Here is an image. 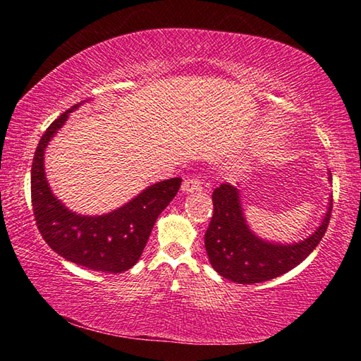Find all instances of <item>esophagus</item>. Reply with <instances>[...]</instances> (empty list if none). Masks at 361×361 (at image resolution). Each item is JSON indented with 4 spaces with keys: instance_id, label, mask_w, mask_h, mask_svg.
Listing matches in <instances>:
<instances>
[{
    "instance_id": "1",
    "label": "esophagus",
    "mask_w": 361,
    "mask_h": 361,
    "mask_svg": "<svg viewBox=\"0 0 361 361\" xmlns=\"http://www.w3.org/2000/svg\"><path fill=\"white\" fill-rule=\"evenodd\" d=\"M181 189L185 192H197L202 189V180L200 178H188L183 181V186Z\"/></svg>"
}]
</instances>
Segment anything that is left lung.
I'll return each instance as SVG.
<instances>
[{"label":"left lung","instance_id":"8db88e82","mask_svg":"<svg viewBox=\"0 0 361 361\" xmlns=\"http://www.w3.org/2000/svg\"><path fill=\"white\" fill-rule=\"evenodd\" d=\"M328 180L331 181V173ZM212 199L215 212L205 232L210 264L221 277L243 285L267 282L301 264L325 235L333 209L329 199L320 226L304 240L280 243L261 239L250 229L237 188L223 183Z\"/></svg>","mask_w":361,"mask_h":361}]
</instances>
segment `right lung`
I'll return each instance as SVG.
<instances>
[{
	"label": "right lung",
	"mask_w": 361,
	"mask_h": 361,
	"mask_svg": "<svg viewBox=\"0 0 361 361\" xmlns=\"http://www.w3.org/2000/svg\"><path fill=\"white\" fill-rule=\"evenodd\" d=\"M66 109L47 127L35 151L32 166V204L42 239L66 261L92 271L119 274L140 259L157 216L172 202L181 178L154 183L129 202L105 215H79L54 195L44 173V151L62 129L71 111Z\"/></svg>",
	"instance_id": "obj_1"
}]
</instances>
